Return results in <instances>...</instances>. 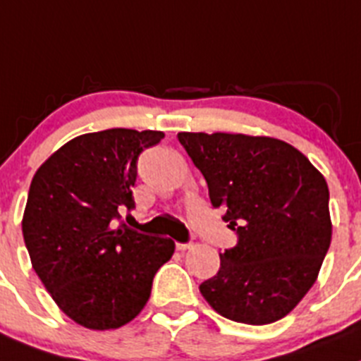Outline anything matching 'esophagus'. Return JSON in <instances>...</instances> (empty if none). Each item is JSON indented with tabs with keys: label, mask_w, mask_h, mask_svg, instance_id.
Instances as JSON below:
<instances>
[{
	"label": "esophagus",
	"mask_w": 361,
	"mask_h": 361,
	"mask_svg": "<svg viewBox=\"0 0 361 361\" xmlns=\"http://www.w3.org/2000/svg\"><path fill=\"white\" fill-rule=\"evenodd\" d=\"M177 250H188V248H191V243H177Z\"/></svg>",
	"instance_id": "esophagus-1"
}]
</instances>
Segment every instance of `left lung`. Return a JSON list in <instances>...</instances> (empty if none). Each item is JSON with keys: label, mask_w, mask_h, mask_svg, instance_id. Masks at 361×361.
Here are the masks:
<instances>
[{"label": "left lung", "mask_w": 361, "mask_h": 361, "mask_svg": "<svg viewBox=\"0 0 361 361\" xmlns=\"http://www.w3.org/2000/svg\"><path fill=\"white\" fill-rule=\"evenodd\" d=\"M177 138L238 235V245L219 253V271L202 283V296L230 321L286 317L314 286L331 243L324 177L281 140L226 133Z\"/></svg>", "instance_id": "left-lung-1"}]
</instances>
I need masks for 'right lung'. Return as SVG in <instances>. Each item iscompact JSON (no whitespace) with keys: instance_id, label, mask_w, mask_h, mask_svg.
Masks as SVG:
<instances>
[{"instance_id":"1","label":"right lung","mask_w":361,"mask_h":361,"mask_svg":"<svg viewBox=\"0 0 361 361\" xmlns=\"http://www.w3.org/2000/svg\"><path fill=\"white\" fill-rule=\"evenodd\" d=\"M161 131L106 129L65 143L37 170L23 235L33 269L78 324L115 329L150 298L157 269L173 255L168 238L136 232L120 211L135 207L140 154Z\"/></svg>"}]
</instances>
